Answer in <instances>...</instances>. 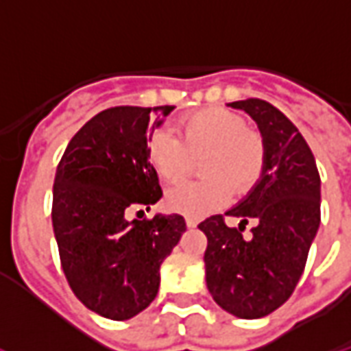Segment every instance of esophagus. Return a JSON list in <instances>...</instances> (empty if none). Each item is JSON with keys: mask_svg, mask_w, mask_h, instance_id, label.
Here are the masks:
<instances>
[{"mask_svg": "<svg viewBox=\"0 0 351 351\" xmlns=\"http://www.w3.org/2000/svg\"><path fill=\"white\" fill-rule=\"evenodd\" d=\"M186 226H188V228H193V226H197V218L186 217Z\"/></svg>", "mask_w": 351, "mask_h": 351, "instance_id": "1", "label": "esophagus"}]
</instances>
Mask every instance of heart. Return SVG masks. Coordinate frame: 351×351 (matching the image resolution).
I'll list each match as a JSON object with an SVG mask.
<instances>
[{
    "label": "heart",
    "instance_id": "heart-1",
    "mask_svg": "<svg viewBox=\"0 0 351 351\" xmlns=\"http://www.w3.org/2000/svg\"><path fill=\"white\" fill-rule=\"evenodd\" d=\"M178 136L158 131L148 138L146 154L158 176L176 184L192 173L199 159L203 178L173 188L165 197L171 210L203 217L224 207L232 193L251 192L266 171L268 150L258 131L243 116L224 108H203L178 121Z\"/></svg>",
    "mask_w": 351,
    "mask_h": 351
}]
</instances>
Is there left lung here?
<instances>
[{
    "instance_id": "8db88e82",
    "label": "left lung",
    "mask_w": 351,
    "mask_h": 351,
    "mask_svg": "<svg viewBox=\"0 0 351 351\" xmlns=\"http://www.w3.org/2000/svg\"><path fill=\"white\" fill-rule=\"evenodd\" d=\"M261 129L268 161L261 182L226 217L205 218V279L215 302L241 319L268 315L293 295L321 222V178L315 159L293 121L261 99L237 100ZM252 219L249 238L244 226Z\"/></svg>"
}]
</instances>
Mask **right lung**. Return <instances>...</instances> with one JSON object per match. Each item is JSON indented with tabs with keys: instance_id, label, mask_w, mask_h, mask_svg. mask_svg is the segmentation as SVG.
I'll use <instances>...</instances> for the list:
<instances>
[{
	"instance_id": "add662e5",
	"label": "right lung",
	"mask_w": 351,
	"mask_h": 351,
	"mask_svg": "<svg viewBox=\"0 0 351 351\" xmlns=\"http://www.w3.org/2000/svg\"><path fill=\"white\" fill-rule=\"evenodd\" d=\"M175 106H114L68 142L53 184V230L73 295L90 312L125 321L159 291V266L186 232L180 215L141 218L163 195L146 144ZM137 210L138 219L131 221Z\"/></svg>"
}]
</instances>
